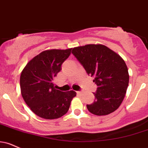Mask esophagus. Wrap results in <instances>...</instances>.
<instances>
[{
	"mask_svg": "<svg viewBox=\"0 0 148 148\" xmlns=\"http://www.w3.org/2000/svg\"><path fill=\"white\" fill-rule=\"evenodd\" d=\"M76 93H77V94H79V95H81V94H82V93H83V92L77 91V92H76Z\"/></svg>",
	"mask_w": 148,
	"mask_h": 148,
	"instance_id": "1",
	"label": "esophagus"
}]
</instances>
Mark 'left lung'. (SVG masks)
<instances>
[{
    "mask_svg": "<svg viewBox=\"0 0 148 148\" xmlns=\"http://www.w3.org/2000/svg\"><path fill=\"white\" fill-rule=\"evenodd\" d=\"M72 53L97 85L95 100L87 105L89 111L103 116L118 109L129 83L128 69L121 57L106 46L94 44L74 47Z\"/></svg>",
    "mask_w": 148,
    "mask_h": 148,
    "instance_id": "left-lung-1",
    "label": "left lung"
}]
</instances>
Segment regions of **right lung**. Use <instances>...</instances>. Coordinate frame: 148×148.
Wrapping results in <instances>:
<instances>
[{"label": "right lung", "instance_id": "add662e5", "mask_svg": "<svg viewBox=\"0 0 148 148\" xmlns=\"http://www.w3.org/2000/svg\"><path fill=\"white\" fill-rule=\"evenodd\" d=\"M67 49L42 51L26 65L20 78L21 91L25 102L35 114L45 119H55L69 110L74 91L64 92L55 88L53 79L71 54Z\"/></svg>", "mask_w": 148, "mask_h": 148}]
</instances>
